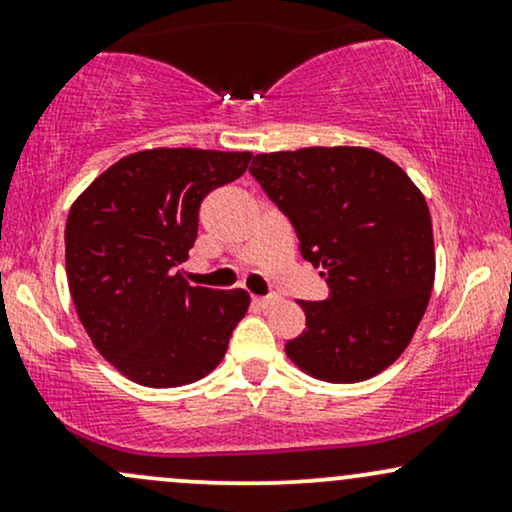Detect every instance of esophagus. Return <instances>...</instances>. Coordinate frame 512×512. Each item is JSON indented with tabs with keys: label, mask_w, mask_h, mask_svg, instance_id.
Instances as JSON below:
<instances>
[{
	"label": "esophagus",
	"mask_w": 512,
	"mask_h": 512,
	"mask_svg": "<svg viewBox=\"0 0 512 512\" xmlns=\"http://www.w3.org/2000/svg\"><path fill=\"white\" fill-rule=\"evenodd\" d=\"M276 301H279L276 296H252V303L260 305V308H272Z\"/></svg>",
	"instance_id": "esophagus-1"
}]
</instances>
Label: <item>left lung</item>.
<instances>
[{
  "instance_id": "1",
  "label": "left lung",
  "mask_w": 512,
  "mask_h": 512,
  "mask_svg": "<svg viewBox=\"0 0 512 512\" xmlns=\"http://www.w3.org/2000/svg\"><path fill=\"white\" fill-rule=\"evenodd\" d=\"M250 173L330 286L325 301H298L305 330L286 342V356L325 383H361L392 366L426 313L436 276L419 187L363 146L257 154Z\"/></svg>"
}]
</instances>
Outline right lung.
Masks as SVG:
<instances>
[{
    "label": "right lung",
    "mask_w": 512,
    "mask_h": 512,
    "mask_svg": "<svg viewBox=\"0 0 512 512\" xmlns=\"http://www.w3.org/2000/svg\"><path fill=\"white\" fill-rule=\"evenodd\" d=\"M250 151L149 149L81 192L64 228L69 293L93 346L146 387H180L221 363L248 291L190 286L199 204L248 170Z\"/></svg>",
    "instance_id": "add662e5"
}]
</instances>
